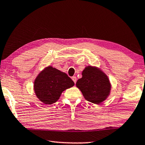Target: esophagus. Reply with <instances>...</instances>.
Instances as JSON below:
<instances>
[{
	"label": "esophagus",
	"instance_id": "esophagus-1",
	"mask_svg": "<svg viewBox=\"0 0 145 145\" xmlns=\"http://www.w3.org/2000/svg\"><path fill=\"white\" fill-rule=\"evenodd\" d=\"M72 80L73 82H74V83L76 84V81H77V78L76 76H72Z\"/></svg>",
	"mask_w": 145,
	"mask_h": 145
}]
</instances>
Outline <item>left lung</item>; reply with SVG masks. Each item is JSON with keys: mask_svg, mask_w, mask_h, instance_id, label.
I'll use <instances>...</instances> for the list:
<instances>
[{"mask_svg": "<svg viewBox=\"0 0 145 145\" xmlns=\"http://www.w3.org/2000/svg\"><path fill=\"white\" fill-rule=\"evenodd\" d=\"M76 87L86 100L96 105L106 100L111 90V84L107 76L92 66L86 67L83 71L82 78L77 81Z\"/></svg>", "mask_w": 145, "mask_h": 145, "instance_id": "obj_1", "label": "left lung"}]
</instances>
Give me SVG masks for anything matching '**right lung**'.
<instances>
[{"label":"right lung","mask_w":145,"mask_h":145,"mask_svg":"<svg viewBox=\"0 0 145 145\" xmlns=\"http://www.w3.org/2000/svg\"><path fill=\"white\" fill-rule=\"evenodd\" d=\"M74 85V83L67 74L48 66L35 78L34 89L41 102L46 105H52L58 100L63 91Z\"/></svg>","instance_id":"right-lung-1"}]
</instances>
